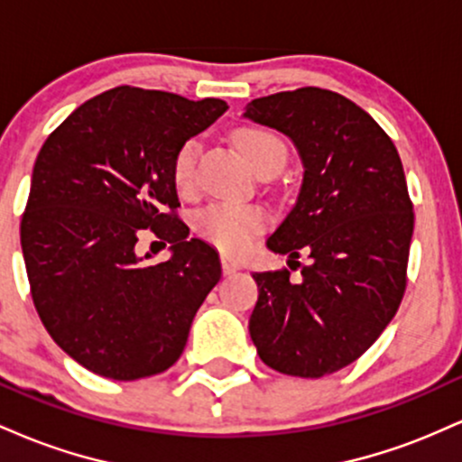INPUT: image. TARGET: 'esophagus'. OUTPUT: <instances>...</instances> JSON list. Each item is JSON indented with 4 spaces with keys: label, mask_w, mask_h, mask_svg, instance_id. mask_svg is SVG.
<instances>
[{
    "label": "esophagus",
    "mask_w": 462,
    "mask_h": 462,
    "mask_svg": "<svg viewBox=\"0 0 462 462\" xmlns=\"http://www.w3.org/2000/svg\"><path fill=\"white\" fill-rule=\"evenodd\" d=\"M221 269H224V273L226 275H230V273H235V272H238V263L235 261V258H230V256H221Z\"/></svg>",
    "instance_id": "1"
}]
</instances>
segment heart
<instances>
[{
    "label": "heart",
    "instance_id": "1",
    "mask_svg": "<svg viewBox=\"0 0 462 462\" xmlns=\"http://www.w3.org/2000/svg\"><path fill=\"white\" fill-rule=\"evenodd\" d=\"M235 141L256 173L269 167H282L286 161L284 143L267 130L243 128L236 132ZM198 156V139L184 141L173 156L171 173L180 190H193ZM267 224V213L254 204H210L195 217L198 235L226 254L247 252Z\"/></svg>",
    "mask_w": 462,
    "mask_h": 462
}]
</instances>
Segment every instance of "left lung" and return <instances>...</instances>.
<instances>
[{"instance_id": "left-lung-1", "label": "left lung", "mask_w": 462, "mask_h": 462, "mask_svg": "<svg viewBox=\"0 0 462 462\" xmlns=\"http://www.w3.org/2000/svg\"><path fill=\"white\" fill-rule=\"evenodd\" d=\"M245 116L291 136L306 167L298 204L267 241L302 280L286 267L254 273L249 334L267 367L321 378L363 356L404 298L415 226L404 167L389 134L328 88L252 99Z\"/></svg>"}]
</instances>
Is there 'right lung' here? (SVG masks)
<instances>
[{
  "label": "right lung",
  "instance_id": "add662e5",
  "mask_svg": "<svg viewBox=\"0 0 462 462\" xmlns=\"http://www.w3.org/2000/svg\"><path fill=\"white\" fill-rule=\"evenodd\" d=\"M224 99L116 87L84 102L36 156L21 249L34 309L76 363L113 380L161 374L180 358L219 256L178 217L173 156L226 113ZM150 229L169 262L143 265ZM145 258H150L147 254Z\"/></svg>",
  "mask_w": 462,
  "mask_h": 462
}]
</instances>
